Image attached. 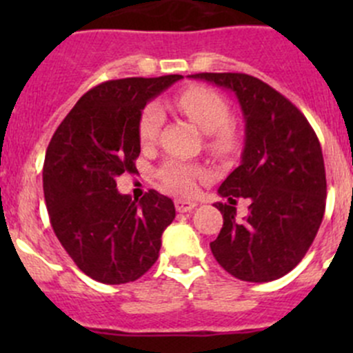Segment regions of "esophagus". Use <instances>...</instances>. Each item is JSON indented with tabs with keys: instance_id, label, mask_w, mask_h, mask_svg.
I'll list each match as a JSON object with an SVG mask.
<instances>
[{
	"instance_id": "esophagus-1",
	"label": "esophagus",
	"mask_w": 353,
	"mask_h": 353,
	"mask_svg": "<svg viewBox=\"0 0 353 353\" xmlns=\"http://www.w3.org/2000/svg\"><path fill=\"white\" fill-rule=\"evenodd\" d=\"M174 205H176L177 212L186 213V212H191V210L196 206V203L190 201V199H176V201H174Z\"/></svg>"
}]
</instances>
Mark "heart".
<instances>
[{"label": "heart", "instance_id": "heart-1", "mask_svg": "<svg viewBox=\"0 0 353 353\" xmlns=\"http://www.w3.org/2000/svg\"><path fill=\"white\" fill-rule=\"evenodd\" d=\"M177 109L186 114L191 121L206 134L208 148L216 155H230L239 147L237 133L229 126L230 109L225 99L219 92L205 87H191L184 90L176 101ZM165 116L159 104L152 102L141 112L138 121V138L143 147L157 140ZM203 170L183 160H167L159 170L163 186L179 194H191L196 188V179Z\"/></svg>", "mask_w": 353, "mask_h": 353}]
</instances>
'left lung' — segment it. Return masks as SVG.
Segmentation results:
<instances>
[{
	"label": "left lung",
	"mask_w": 353,
	"mask_h": 353,
	"mask_svg": "<svg viewBox=\"0 0 353 353\" xmlns=\"http://www.w3.org/2000/svg\"><path fill=\"white\" fill-rule=\"evenodd\" d=\"M236 95L244 116L241 165L220 184L215 203L223 215L210 244L225 272L244 282L287 275L311 248L326 206L321 145L304 114L280 92L244 73H198ZM249 197L248 216L235 220V198Z\"/></svg>",
	"instance_id": "1"
}]
</instances>
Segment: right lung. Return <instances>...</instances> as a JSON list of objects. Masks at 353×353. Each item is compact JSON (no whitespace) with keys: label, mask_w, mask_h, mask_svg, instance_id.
<instances>
[{"label":"right lung","mask_w":353,"mask_h":353,"mask_svg":"<svg viewBox=\"0 0 353 353\" xmlns=\"http://www.w3.org/2000/svg\"><path fill=\"white\" fill-rule=\"evenodd\" d=\"M181 74L110 80L88 90L52 134L42 183L52 230L74 265L109 285L134 282L154 266L172 199L150 190L138 201L116 177L134 172L145 105Z\"/></svg>","instance_id":"right-lung-1"}]
</instances>
